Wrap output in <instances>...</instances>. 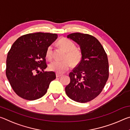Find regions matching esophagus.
<instances>
[{"instance_id":"1","label":"esophagus","mask_w":130,"mask_h":130,"mask_svg":"<svg viewBox=\"0 0 130 130\" xmlns=\"http://www.w3.org/2000/svg\"><path fill=\"white\" fill-rule=\"evenodd\" d=\"M61 76H62V74L57 73H56V77H61Z\"/></svg>"}]
</instances>
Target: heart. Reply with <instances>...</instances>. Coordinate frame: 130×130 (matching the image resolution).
Listing matches in <instances>:
<instances>
[{
  "label": "heart",
  "mask_w": 130,
  "mask_h": 130,
  "mask_svg": "<svg viewBox=\"0 0 130 130\" xmlns=\"http://www.w3.org/2000/svg\"><path fill=\"white\" fill-rule=\"evenodd\" d=\"M58 45L61 49L66 52L64 60L62 61H54L49 64V69L57 73H63L69 69L71 65H77L82 59V54L80 50L76 49L73 42L70 39L63 38L58 42ZM53 56V49L49 46L46 51V57L47 60H52Z\"/></svg>",
  "instance_id": "1"
}]
</instances>
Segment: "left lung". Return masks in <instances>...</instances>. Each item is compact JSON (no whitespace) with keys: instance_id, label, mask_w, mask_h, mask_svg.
Instances as JSON below:
<instances>
[{"instance_id":"left-lung-1","label":"left lung","mask_w":130,"mask_h":130,"mask_svg":"<svg viewBox=\"0 0 130 130\" xmlns=\"http://www.w3.org/2000/svg\"><path fill=\"white\" fill-rule=\"evenodd\" d=\"M67 38L80 46L82 59L69 73L70 81L65 92L75 102H88L101 93L108 78L107 55L100 42L91 35L75 32Z\"/></svg>"}]
</instances>
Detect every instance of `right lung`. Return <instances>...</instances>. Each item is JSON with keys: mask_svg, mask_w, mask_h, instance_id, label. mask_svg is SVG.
Returning a JSON list of instances; mask_svg holds the SVG:
<instances>
[{"mask_svg": "<svg viewBox=\"0 0 130 130\" xmlns=\"http://www.w3.org/2000/svg\"><path fill=\"white\" fill-rule=\"evenodd\" d=\"M57 37V34L48 32L30 33L20 37L12 44L7 54L6 74L19 97L35 100L47 92L56 76L54 72H44L47 67L46 51Z\"/></svg>", "mask_w": 130, "mask_h": 130, "instance_id": "right-lung-1", "label": "right lung"}]
</instances>
